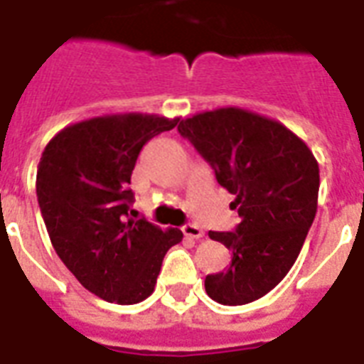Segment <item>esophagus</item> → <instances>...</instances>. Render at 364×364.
<instances>
[{
	"mask_svg": "<svg viewBox=\"0 0 364 364\" xmlns=\"http://www.w3.org/2000/svg\"><path fill=\"white\" fill-rule=\"evenodd\" d=\"M182 232H184L188 238H196V240H199V238L205 237L203 229L197 228V225H193V223H188V225H184V228H182Z\"/></svg>",
	"mask_w": 364,
	"mask_h": 364,
	"instance_id": "esophagus-1",
	"label": "esophagus"
}]
</instances>
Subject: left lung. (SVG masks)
Returning a JSON list of instances; mask_svg holds the SVG:
<instances>
[{
  "instance_id": "8db88e82",
  "label": "left lung",
  "mask_w": 364,
  "mask_h": 364,
  "mask_svg": "<svg viewBox=\"0 0 364 364\" xmlns=\"http://www.w3.org/2000/svg\"><path fill=\"white\" fill-rule=\"evenodd\" d=\"M235 196L237 231L208 237L231 250L228 270L205 289L228 306L264 297L289 272L318 212L319 167L312 150L284 124L238 107L205 110L178 124Z\"/></svg>"
}]
</instances>
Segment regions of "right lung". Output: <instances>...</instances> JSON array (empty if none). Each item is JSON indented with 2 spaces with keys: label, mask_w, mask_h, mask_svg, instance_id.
<instances>
[{
  "label": "right lung",
  "mask_w": 364,
  "mask_h": 364,
  "mask_svg": "<svg viewBox=\"0 0 364 364\" xmlns=\"http://www.w3.org/2000/svg\"><path fill=\"white\" fill-rule=\"evenodd\" d=\"M178 118L95 116L52 136L37 167V199L60 259L88 291L116 304H136L156 287L180 229L129 218L132 173L141 148Z\"/></svg>",
  "instance_id": "right-lung-1"
}]
</instances>
